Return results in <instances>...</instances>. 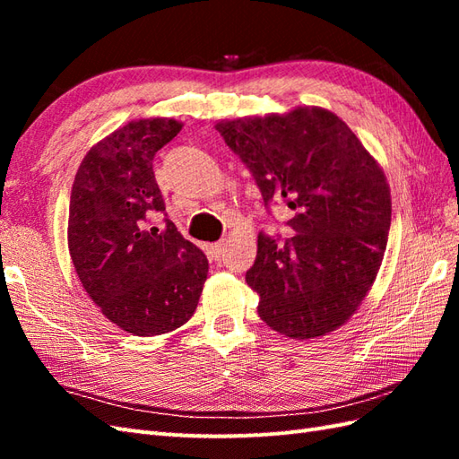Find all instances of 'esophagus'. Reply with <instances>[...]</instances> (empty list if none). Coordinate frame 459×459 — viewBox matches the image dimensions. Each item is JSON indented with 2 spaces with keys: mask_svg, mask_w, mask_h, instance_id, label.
Instances as JSON below:
<instances>
[{
  "mask_svg": "<svg viewBox=\"0 0 459 459\" xmlns=\"http://www.w3.org/2000/svg\"><path fill=\"white\" fill-rule=\"evenodd\" d=\"M222 250H224V245H222V242H214V245H211V247H209V252H211V255H212L214 258H221Z\"/></svg>",
  "mask_w": 459,
  "mask_h": 459,
  "instance_id": "34e87169",
  "label": "esophagus"
}]
</instances>
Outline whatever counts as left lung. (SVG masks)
<instances>
[{"mask_svg":"<svg viewBox=\"0 0 459 459\" xmlns=\"http://www.w3.org/2000/svg\"><path fill=\"white\" fill-rule=\"evenodd\" d=\"M214 128L256 179L262 199H284L296 232L258 235L247 284L278 333L316 339L355 314L383 262L391 229L385 171L337 114L298 106L284 114L221 120Z\"/></svg>","mask_w":459,"mask_h":459,"instance_id":"8db88e82","label":"left lung"}]
</instances>
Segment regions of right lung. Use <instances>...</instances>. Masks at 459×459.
Listing matches in <instances>:
<instances>
[{"instance_id": "obj_1", "label": "right lung", "mask_w": 459, "mask_h": 459, "mask_svg": "<svg viewBox=\"0 0 459 459\" xmlns=\"http://www.w3.org/2000/svg\"><path fill=\"white\" fill-rule=\"evenodd\" d=\"M173 118H140L94 143L74 175L68 252L86 294L120 329L169 333L197 309L209 260L165 211L153 155L179 134Z\"/></svg>"}]
</instances>
